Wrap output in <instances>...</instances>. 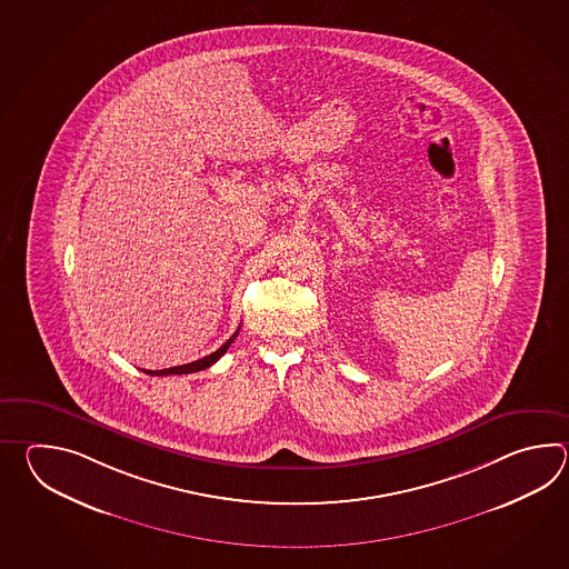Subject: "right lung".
Returning <instances> with one entry per match:
<instances>
[{
  "label": "right lung",
  "instance_id": "obj_1",
  "mask_svg": "<svg viewBox=\"0 0 569 569\" xmlns=\"http://www.w3.org/2000/svg\"><path fill=\"white\" fill-rule=\"evenodd\" d=\"M240 333V327L236 329V333L231 336L219 350L213 351V353H209L206 358H201V360H197V362L191 363H182V366H174V368H167V370H144L146 375L150 376H169V375H193V372H199V370H206L209 366H213V363L218 362L219 358L228 351L231 343H233V339L236 336Z\"/></svg>",
  "mask_w": 569,
  "mask_h": 569
}]
</instances>
